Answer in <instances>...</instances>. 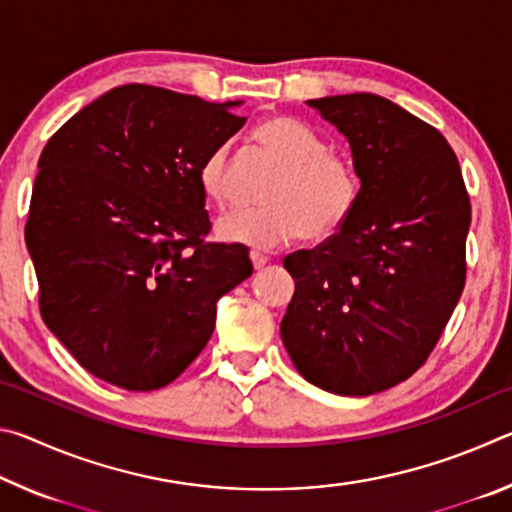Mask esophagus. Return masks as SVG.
<instances>
[{
	"label": "esophagus",
	"instance_id": "1",
	"mask_svg": "<svg viewBox=\"0 0 512 512\" xmlns=\"http://www.w3.org/2000/svg\"><path fill=\"white\" fill-rule=\"evenodd\" d=\"M250 259H253L255 271H262V268L268 264V259L262 253H257V250H253V253H250Z\"/></svg>",
	"mask_w": 512,
	"mask_h": 512
}]
</instances>
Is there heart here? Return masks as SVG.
<instances>
[{
  "instance_id": "obj_1",
  "label": "heart",
  "mask_w": 512,
  "mask_h": 512,
  "mask_svg": "<svg viewBox=\"0 0 512 512\" xmlns=\"http://www.w3.org/2000/svg\"><path fill=\"white\" fill-rule=\"evenodd\" d=\"M255 140L271 155L280 176L262 196L266 207L237 212L216 223V235L230 244L259 250L302 237L325 244L350 223L361 203V173L350 158L329 151L309 126L291 117H271L255 128ZM207 201L228 205V146L214 149L198 171Z\"/></svg>"
}]
</instances>
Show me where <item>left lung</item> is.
Returning <instances> with one entry per match:
<instances>
[{"label": "left lung", "instance_id": "obj_1", "mask_svg": "<svg viewBox=\"0 0 512 512\" xmlns=\"http://www.w3.org/2000/svg\"><path fill=\"white\" fill-rule=\"evenodd\" d=\"M350 142L361 203L334 239L284 257L296 293L280 332L327 393L363 397L418 370L465 287L470 196L436 128L368 92L307 101Z\"/></svg>", "mask_w": 512, "mask_h": 512}]
</instances>
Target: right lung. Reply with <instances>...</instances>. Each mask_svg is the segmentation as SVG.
Returning <instances> with one entry per match:
<instances>
[{
    "label": "right lung",
    "mask_w": 512,
    "mask_h": 512,
    "mask_svg": "<svg viewBox=\"0 0 512 512\" xmlns=\"http://www.w3.org/2000/svg\"><path fill=\"white\" fill-rule=\"evenodd\" d=\"M241 101L153 85L101 94L51 135L24 237L40 314L81 366L126 391L171 384L210 341L248 248L205 241L203 160L246 124Z\"/></svg>",
    "instance_id": "1"
}]
</instances>
